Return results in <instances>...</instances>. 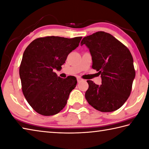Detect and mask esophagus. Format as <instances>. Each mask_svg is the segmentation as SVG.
<instances>
[{
    "instance_id": "34e87169",
    "label": "esophagus",
    "mask_w": 149,
    "mask_h": 149,
    "mask_svg": "<svg viewBox=\"0 0 149 149\" xmlns=\"http://www.w3.org/2000/svg\"><path fill=\"white\" fill-rule=\"evenodd\" d=\"M77 82H78V83H79L80 81H82V79L80 78V77H77Z\"/></svg>"
}]
</instances>
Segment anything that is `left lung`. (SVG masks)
I'll list each match as a JSON object with an SVG mask.
<instances>
[{
	"label": "left lung",
	"instance_id": "1",
	"mask_svg": "<svg viewBox=\"0 0 149 149\" xmlns=\"http://www.w3.org/2000/svg\"><path fill=\"white\" fill-rule=\"evenodd\" d=\"M89 49L92 68L101 75V84L88 80L85 93L88 103L99 111L119 109L130 94L136 72L130 52L110 33L97 31L84 37L81 46Z\"/></svg>",
	"mask_w": 149,
	"mask_h": 149
}]
</instances>
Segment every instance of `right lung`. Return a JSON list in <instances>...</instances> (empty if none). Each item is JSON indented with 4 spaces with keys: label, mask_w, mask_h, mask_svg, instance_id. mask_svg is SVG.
Here are the masks:
<instances>
[{
    "label": "right lung",
    "mask_w": 149,
    "mask_h": 149,
    "mask_svg": "<svg viewBox=\"0 0 149 149\" xmlns=\"http://www.w3.org/2000/svg\"><path fill=\"white\" fill-rule=\"evenodd\" d=\"M82 37L72 39L45 37L33 40L26 48L19 68L22 90L34 110L43 116L59 113L77 84L76 78L57 77L68 54L79 46Z\"/></svg>",
    "instance_id": "obj_1"
}]
</instances>
